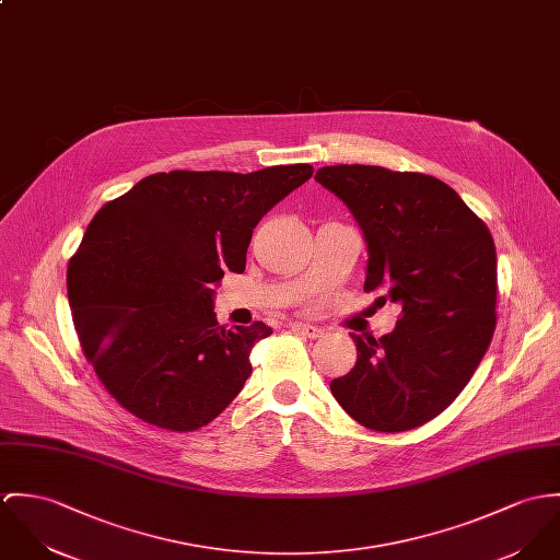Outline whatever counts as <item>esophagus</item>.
<instances>
[{
    "instance_id": "esophagus-1",
    "label": "esophagus",
    "mask_w": 560,
    "mask_h": 560,
    "mask_svg": "<svg viewBox=\"0 0 560 560\" xmlns=\"http://www.w3.org/2000/svg\"><path fill=\"white\" fill-rule=\"evenodd\" d=\"M293 331H298V334H302V336H305V338H320V329L316 327V325H310V323H300V320H293L291 325H289Z\"/></svg>"
}]
</instances>
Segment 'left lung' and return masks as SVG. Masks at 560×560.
Returning <instances> with one entry per match:
<instances>
[{
    "instance_id": "obj_1",
    "label": "left lung",
    "mask_w": 560,
    "mask_h": 560,
    "mask_svg": "<svg viewBox=\"0 0 560 560\" xmlns=\"http://www.w3.org/2000/svg\"><path fill=\"white\" fill-rule=\"evenodd\" d=\"M314 179L347 203L363 231V291H387L383 302L402 305L392 334H351L355 368L331 381V394L370 430L419 428L458 398L492 342L494 240L432 175L338 164Z\"/></svg>"
}]
</instances>
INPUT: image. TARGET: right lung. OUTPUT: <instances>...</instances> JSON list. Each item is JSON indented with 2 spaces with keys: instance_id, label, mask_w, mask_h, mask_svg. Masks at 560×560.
<instances>
[{
  "instance_id": "add662e5",
  "label": "right lung",
  "mask_w": 560,
  "mask_h": 560,
  "mask_svg": "<svg viewBox=\"0 0 560 560\" xmlns=\"http://www.w3.org/2000/svg\"><path fill=\"white\" fill-rule=\"evenodd\" d=\"M312 173L310 164L155 173L102 205L66 287L83 355L128 412L195 432L244 389L253 347L271 327L218 325L213 289L226 269H246L260 218Z\"/></svg>"
}]
</instances>
